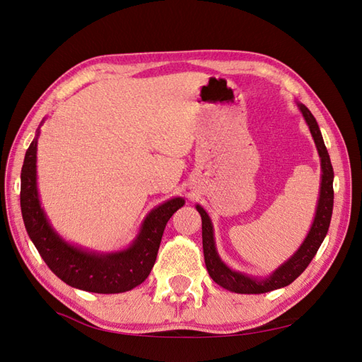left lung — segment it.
Here are the masks:
<instances>
[{"mask_svg": "<svg viewBox=\"0 0 362 362\" xmlns=\"http://www.w3.org/2000/svg\"><path fill=\"white\" fill-rule=\"evenodd\" d=\"M298 104L305 122L311 131V136L314 139L317 152H319L322 166L320 194L319 202H317L315 216L310 233L305 237L303 243L299 246V249L267 278H255L246 275V273L233 270L231 267H228L225 264L222 258L217 254L214 242V229L210 216L206 214V211L199 204L196 205V210L199 211L202 218V247L206 270L217 286H221L229 291L240 294H261L290 286V284L296 278L300 276V273L308 267L311 259L317 254V250H319L320 245L323 243V240L327 234V229H329L334 208V169L331 164V158L329 154H327V149L325 146L320 128L315 117L303 104Z\"/></svg>", "mask_w": 362, "mask_h": 362, "instance_id": "left-lung-1", "label": "left lung"}]
</instances>
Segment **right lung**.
I'll return each instance as SVG.
<instances>
[{"label": "right lung", "mask_w": 362, "mask_h": 362, "mask_svg": "<svg viewBox=\"0 0 362 362\" xmlns=\"http://www.w3.org/2000/svg\"><path fill=\"white\" fill-rule=\"evenodd\" d=\"M37 139L30 144L21 170V211L31 242L40 257L68 286L101 294L133 290L144 282L154 267L164 228L172 214L185 204L172 198L160 204L145 217L134 242L117 252H95L71 245L54 231L43 211L37 192Z\"/></svg>", "instance_id": "1"}]
</instances>
